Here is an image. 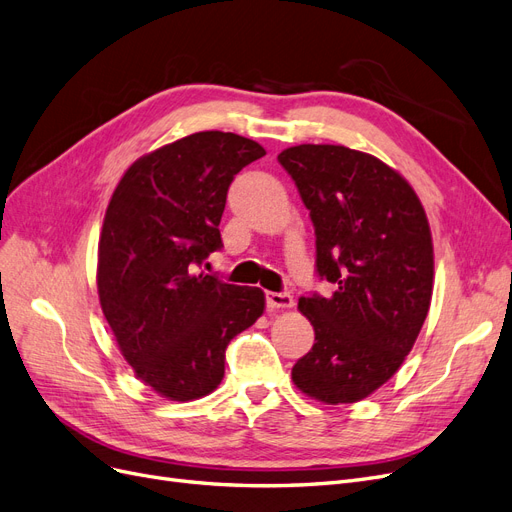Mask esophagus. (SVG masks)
Instances as JSON below:
<instances>
[{"label":"esophagus","mask_w":512,"mask_h":512,"mask_svg":"<svg viewBox=\"0 0 512 512\" xmlns=\"http://www.w3.org/2000/svg\"><path fill=\"white\" fill-rule=\"evenodd\" d=\"M266 301L270 310H287L293 308V297L289 293H266Z\"/></svg>","instance_id":"esophagus-1"}]
</instances>
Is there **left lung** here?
<instances>
[{
  "label": "left lung",
  "instance_id": "1",
  "mask_svg": "<svg viewBox=\"0 0 512 512\" xmlns=\"http://www.w3.org/2000/svg\"><path fill=\"white\" fill-rule=\"evenodd\" d=\"M278 162L310 211L316 272L333 285L299 299L316 337L293 384L320 403H358L399 371L428 316V217L407 179L365 151L304 143Z\"/></svg>",
  "mask_w": 512,
  "mask_h": 512
}]
</instances>
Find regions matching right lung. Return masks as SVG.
<instances>
[{
    "label": "right lung",
    "mask_w": 512,
    "mask_h": 512,
    "mask_svg": "<svg viewBox=\"0 0 512 512\" xmlns=\"http://www.w3.org/2000/svg\"><path fill=\"white\" fill-rule=\"evenodd\" d=\"M266 156L253 139L204 130L132 162L99 238L107 325L137 380L168 401H196L223 380L225 348L266 310L259 287L198 272L219 251L227 187Z\"/></svg>",
    "instance_id": "add662e5"
}]
</instances>
